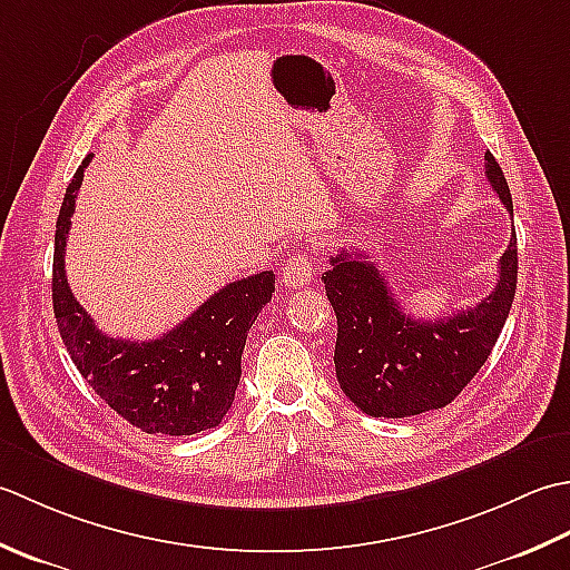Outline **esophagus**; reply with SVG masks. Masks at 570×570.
<instances>
[{"label":"esophagus","instance_id":"34e87169","mask_svg":"<svg viewBox=\"0 0 570 570\" xmlns=\"http://www.w3.org/2000/svg\"><path fill=\"white\" fill-rule=\"evenodd\" d=\"M312 275H315V265H312V261L307 258V255L295 253L293 258L285 263L281 281H283L285 289H297L302 285H309Z\"/></svg>","mask_w":570,"mask_h":570}]
</instances>
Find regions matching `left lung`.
<instances>
[{"label": "left lung", "instance_id": "8db88e82", "mask_svg": "<svg viewBox=\"0 0 570 570\" xmlns=\"http://www.w3.org/2000/svg\"><path fill=\"white\" fill-rule=\"evenodd\" d=\"M484 174L514 220L502 167L484 155ZM517 230L499 258L494 289L474 307L423 322L405 315L386 275L358 248L340 250L322 275L336 315V381L374 417H411L445 409L492 354L517 293Z\"/></svg>", "mask_w": 570, "mask_h": 570}]
</instances>
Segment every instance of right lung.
Here are the masks:
<instances>
[{"instance_id": "right-lung-1", "label": "right lung", "mask_w": 570, "mask_h": 570, "mask_svg": "<svg viewBox=\"0 0 570 570\" xmlns=\"http://www.w3.org/2000/svg\"><path fill=\"white\" fill-rule=\"evenodd\" d=\"M90 157L68 184L56 220L51 293L66 350L92 391L139 431L194 435L216 428L236 399L243 346L275 293V275L263 271L228 283L159 340L102 334L66 281L68 228Z\"/></svg>"}]
</instances>
